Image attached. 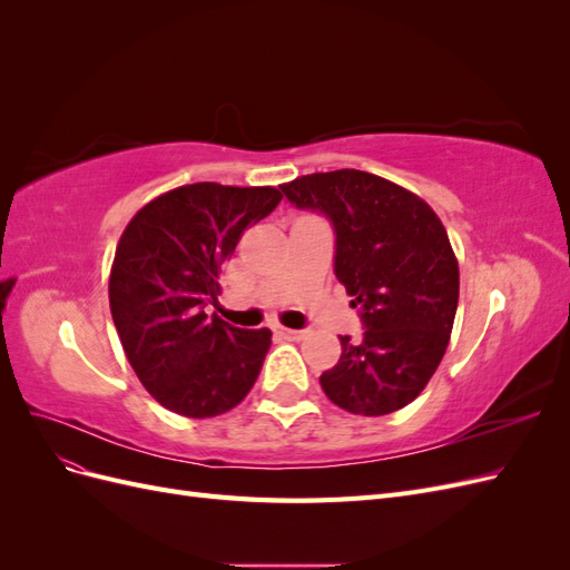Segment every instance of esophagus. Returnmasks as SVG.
I'll list each match as a JSON object with an SVG mask.
<instances>
[{
  "mask_svg": "<svg viewBox=\"0 0 570 570\" xmlns=\"http://www.w3.org/2000/svg\"><path fill=\"white\" fill-rule=\"evenodd\" d=\"M275 333L283 335L285 340H302L306 335V331H292V327H283V325H275Z\"/></svg>",
  "mask_w": 570,
  "mask_h": 570,
  "instance_id": "obj_1",
  "label": "esophagus"
}]
</instances>
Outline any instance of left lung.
Here are the masks:
<instances>
[{"mask_svg": "<svg viewBox=\"0 0 570 570\" xmlns=\"http://www.w3.org/2000/svg\"><path fill=\"white\" fill-rule=\"evenodd\" d=\"M297 209L335 230V275L358 306L364 335H342V356L321 375L327 400L385 416L423 392L450 344L459 264L438 214L409 189L342 168L281 185Z\"/></svg>", "mask_w": 570, "mask_h": 570, "instance_id": "left-lung-1", "label": "left lung"}]
</instances>
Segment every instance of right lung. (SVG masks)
Here are the masks:
<instances>
[{"mask_svg":"<svg viewBox=\"0 0 570 570\" xmlns=\"http://www.w3.org/2000/svg\"><path fill=\"white\" fill-rule=\"evenodd\" d=\"M283 195L275 187L195 183L151 199L118 239L109 306L145 390L168 411L212 419L245 400L271 347V331H245L204 306L243 233Z\"/></svg>","mask_w":570,"mask_h":570,"instance_id":"add662e5","label":"right lung"}]
</instances>
